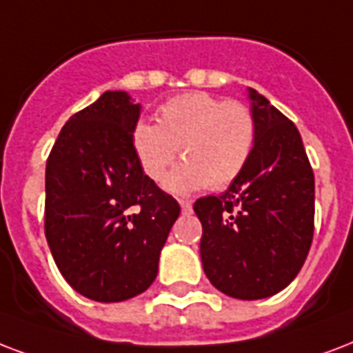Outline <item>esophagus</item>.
I'll return each instance as SVG.
<instances>
[{"mask_svg": "<svg viewBox=\"0 0 353 353\" xmlns=\"http://www.w3.org/2000/svg\"><path fill=\"white\" fill-rule=\"evenodd\" d=\"M179 205H181V211L183 212H190V211H192V201L179 200Z\"/></svg>", "mask_w": 353, "mask_h": 353, "instance_id": "34e87169", "label": "esophagus"}]
</instances>
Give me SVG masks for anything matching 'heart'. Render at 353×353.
Here are the masks:
<instances>
[{
	"label": "heart",
	"mask_w": 353,
	"mask_h": 353,
	"mask_svg": "<svg viewBox=\"0 0 353 353\" xmlns=\"http://www.w3.org/2000/svg\"><path fill=\"white\" fill-rule=\"evenodd\" d=\"M157 123L141 120L131 133L142 172L161 183L176 163L185 159L166 181L177 194L203 187L225 188L248 166L257 139V123L248 105L207 92H188L161 105Z\"/></svg>",
	"instance_id": "heart-1"
}]
</instances>
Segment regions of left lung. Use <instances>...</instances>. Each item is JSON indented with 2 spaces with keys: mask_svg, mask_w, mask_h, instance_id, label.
I'll list each match as a JSON object with an SVG mask.
<instances>
[{
  "mask_svg": "<svg viewBox=\"0 0 353 353\" xmlns=\"http://www.w3.org/2000/svg\"><path fill=\"white\" fill-rule=\"evenodd\" d=\"M257 139L239 179L196 200L201 265L216 289L239 300L278 294L298 276L313 242L314 176L289 118L248 88Z\"/></svg>",
  "mask_w": 353,
  "mask_h": 353,
  "instance_id": "obj_1",
  "label": "left lung"
}]
</instances>
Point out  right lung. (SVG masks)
<instances>
[{
    "mask_svg": "<svg viewBox=\"0 0 353 353\" xmlns=\"http://www.w3.org/2000/svg\"><path fill=\"white\" fill-rule=\"evenodd\" d=\"M141 105L107 90L61 129L46 163V239L70 287L123 302L155 281L179 203L142 172L131 133Z\"/></svg>",
    "mask_w": 353,
    "mask_h": 353,
    "instance_id": "1",
    "label": "right lung"
}]
</instances>
